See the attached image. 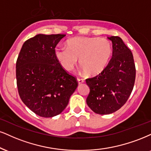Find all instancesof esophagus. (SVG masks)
<instances>
[{
    "mask_svg": "<svg viewBox=\"0 0 151 151\" xmlns=\"http://www.w3.org/2000/svg\"><path fill=\"white\" fill-rule=\"evenodd\" d=\"M77 81H78V84H82V83H83L85 82V81L83 79H81V78H78L77 79Z\"/></svg>",
    "mask_w": 151,
    "mask_h": 151,
    "instance_id": "esophagus-1",
    "label": "esophagus"
}]
</instances>
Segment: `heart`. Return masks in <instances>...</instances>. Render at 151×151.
<instances>
[{
  "label": "heart",
  "instance_id": "b5f03b06",
  "mask_svg": "<svg viewBox=\"0 0 151 151\" xmlns=\"http://www.w3.org/2000/svg\"><path fill=\"white\" fill-rule=\"evenodd\" d=\"M113 54L112 44L105 38L75 37L67 40L66 46L55 49L56 58L62 68L70 71L78 64L90 76H96L106 69Z\"/></svg>",
  "mask_w": 151,
  "mask_h": 151
}]
</instances>
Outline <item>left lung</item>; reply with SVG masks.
Instances as JSON below:
<instances>
[{"mask_svg":"<svg viewBox=\"0 0 151 151\" xmlns=\"http://www.w3.org/2000/svg\"><path fill=\"white\" fill-rule=\"evenodd\" d=\"M108 38L113 43V56L106 69L86 80L90 93L86 102L94 113L111 114L120 109L131 94L135 82L133 55L118 36Z\"/></svg>","mask_w":151,"mask_h":151,"instance_id":"8db88e82","label":"left lung"}]
</instances>
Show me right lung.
<instances>
[{
    "label": "right lung",
    "mask_w": 151,
    "mask_h": 151,
    "mask_svg": "<svg viewBox=\"0 0 151 151\" xmlns=\"http://www.w3.org/2000/svg\"><path fill=\"white\" fill-rule=\"evenodd\" d=\"M64 34H38L24 42L16 64L22 101L39 116L52 118L68 105L78 87L73 76L61 67L55 48Z\"/></svg>",
    "instance_id": "1"
}]
</instances>
